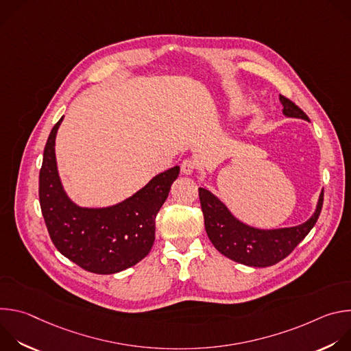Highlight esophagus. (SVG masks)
Masks as SVG:
<instances>
[{"instance_id": "obj_1", "label": "esophagus", "mask_w": 351, "mask_h": 351, "mask_svg": "<svg viewBox=\"0 0 351 351\" xmlns=\"http://www.w3.org/2000/svg\"><path fill=\"white\" fill-rule=\"evenodd\" d=\"M180 171L183 175H191L195 171V161L193 158H186L180 164Z\"/></svg>"}]
</instances>
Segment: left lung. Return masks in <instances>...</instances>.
<instances>
[{"mask_svg":"<svg viewBox=\"0 0 351 351\" xmlns=\"http://www.w3.org/2000/svg\"><path fill=\"white\" fill-rule=\"evenodd\" d=\"M283 114L293 118L307 119V114L290 98L280 94ZM199 204L204 214L207 234L221 254L248 267H271L286 258L317 223L322 204L324 191L315 214L304 223L278 230H260L239 222L219 199L207 189H198Z\"/></svg>","mask_w":351,"mask_h":351,"instance_id":"left-lung-1","label":"left lung"}]
</instances>
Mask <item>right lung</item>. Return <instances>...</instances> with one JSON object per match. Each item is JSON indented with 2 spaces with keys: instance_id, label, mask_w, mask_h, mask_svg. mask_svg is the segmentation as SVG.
<instances>
[{
  "instance_id": "1",
  "label": "right lung",
  "mask_w": 351,
  "mask_h": 351,
  "mask_svg": "<svg viewBox=\"0 0 351 351\" xmlns=\"http://www.w3.org/2000/svg\"><path fill=\"white\" fill-rule=\"evenodd\" d=\"M64 117L49 133L38 176L41 214L58 252L93 274L110 275L136 265L156 240V217L179 176L173 167L152 179L123 203L110 208L76 207L62 190L56 162V134Z\"/></svg>"
}]
</instances>
